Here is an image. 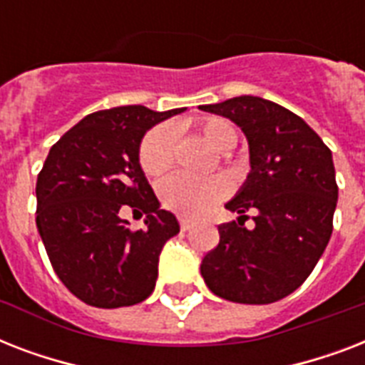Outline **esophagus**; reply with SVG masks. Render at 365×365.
Returning <instances> with one entry per match:
<instances>
[{"label": "esophagus", "mask_w": 365, "mask_h": 365, "mask_svg": "<svg viewBox=\"0 0 365 365\" xmlns=\"http://www.w3.org/2000/svg\"><path fill=\"white\" fill-rule=\"evenodd\" d=\"M178 223H180V229H182V231H187V229H191L193 227V222H191V220H187V217H178Z\"/></svg>", "instance_id": "esophagus-1"}]
</instances>
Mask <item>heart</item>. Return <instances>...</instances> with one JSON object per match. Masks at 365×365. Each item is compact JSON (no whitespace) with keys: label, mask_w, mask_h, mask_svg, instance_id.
I'll use <instances>...</instances> for the list:
<instances>
[{"label":"heart","mask_w":365,"mask_h":365,"mask_svg":"<svg viewBox=\"0 0 365 365\" xmlns=\"http://www.w3.org/2000/svg\"><path fill=\"white\" fill-rule=\"evenodd\" d=\"M195 132L216 151H231L237 145V130L225 119L202 117L193 125ZM174 132L168 126H155L140 143V166L145 176L157 178L174 165ZM229 183L222 176L189 178L183 174L166 178L160 183L159 195L165 208L187 217L205 216L225 199Z\"/></svg>","instance_id":"1"}]
</instances>
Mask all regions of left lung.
Segmentation results:
<instances>
[{
	"label": "left lung",
	"instance_id": "1",
	"mask_svg": "<svg viewBox=\"0 0 365 365\" xmlns=\"http://www.w3.org/2000/svg\"><path fill=\"white\" fill-rule=\"evenodd\" d=\"M242 128L250 145L248 180L225 208L220 244L202 257L200 274L217 297L267 305L299 288L334 231L337 182L331 151L299 115L259 96L199 106ZM255 227L246 230L247 212Z\"/></svg>",
	"mask_w": 365,
	"mask_h": 365
}]
</instances>
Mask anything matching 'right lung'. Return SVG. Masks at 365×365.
<instances>
[{
  "mask_svg": "<svg viewBox=\"0 0 365 365\" xmlns=\"http://www.w3.org/2000/svg\"><path fill=\"white\" fill-rule=\"evenodd\" d=\"M183 108L121 106L91 113L48 151L37 176V231L54 272L77 299L100 309L136 305L151 295L165 242L180 233L140 166V142ZM146 214L134 232L118 212Z\"/></svg>",
  "mask_w": 365,
  "mask_h": 365,
  "instance_id": "add662e5",
  "label": "right lung"
}]
</instances>
